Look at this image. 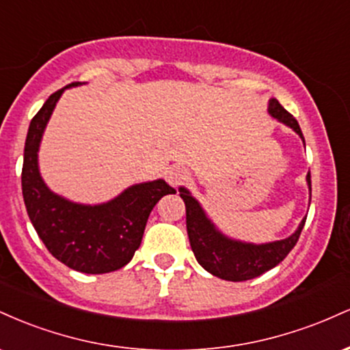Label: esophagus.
Returning a JSON list of instances; mask_svg holds the SVG:
<instances>
[{"label": "esophagus", "instance_id": "1", "mask_svg": "<svg viewBox=\"0 0 350 350\" xmlns=\"http://www.w3.org/2000/svg\"><path fill=\"white\" fill-rule=\"evenodd\" d=\"M164 178H166L172 187H179L189 180V172L179 166H172L167 167L166 172H164Z\"/></svg>", "mask_w": 350, "mask_h": 350}]
</instances>
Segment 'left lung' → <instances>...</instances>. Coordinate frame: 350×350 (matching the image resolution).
Here are the masks:
<instances>
[{
  "instance_id": "8db88e82",
  "label": "left lung",
  "mask_w": 350,
  "mask_h": 350,
  "mask_svg": "<svg viewBox=\"0 0 350 350\" xmlns=\"http://www.w3.org/2000/svg\"><path fill=\"white\" fill-rule=\"evenodd\" d=\"M268 111L271 116L278 118L281 123L293 128L304 142V136L301 133L296 118L290 111L284 110L278 100H270ZM306 179L311 186V174L309 172ZM179 192L184 204H186L187 235L196 260L208 273L227 281H247L275 268L295 248L304 222H306V217H304L295 234L284 240H278V242L263 245L242 243L220 234L214 227V224H211V220L204 214L198 200L189 194L187 189L180 187Z\"/></svg>"
}]
</instances>
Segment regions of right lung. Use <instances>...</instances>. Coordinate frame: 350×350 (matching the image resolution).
<instances>
[{
  "instance_id": "right-lung-1",
  "label": "right lung",
  "mask_w": 350,
  "mask_h": 350,
  "mask_svg": "<svg viewBox=\"0 0 350 350\" xmlns=\"http://www.w3.org/2000/svg\"><path fill=\"white\" fill-rule=\"evenodd\" d=\"M74 85L79 82L67 87ZM64 88L54 92L31 120L24 146L23 198L39 239L59 262L75 271L102 275L120 270L133 258L152 207L176 189L163 179L136 184L100 206L74 204L51 192L39 174L38 150Z\"/></svg>"
}]
</instances>
